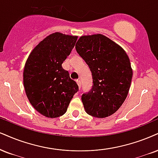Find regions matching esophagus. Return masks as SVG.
I'll return each instance as SVG.
<instances>
[{
    "instance_id": "obj_1",
    "label": "esophagus",
    "mask_w": 158,
    "mask_h": 158,
    "mask_svg": "<svg viewBox=\"0 0 158 158\" xmlns=\"http://www.w3.org/2000/svg\"><path fill=\"white\" fill-rule=\"evenodd\" d=\"M76 82H77V84L78 85L79 89H81V80H77V81H76Z\"/></svg>"
}]
</instances>
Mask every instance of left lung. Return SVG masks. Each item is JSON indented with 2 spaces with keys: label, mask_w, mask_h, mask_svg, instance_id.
<instances>
[{
  "label": "left lung",
  "mask_w": 158,
  "mask_h": 158,
  "mask_svg": "<svg viewBox=\"0 0 158 158\" xmlns=\"http://www.w3.org/2000/svg\"><path fill=\"white\" fill-rule=\"evenodd\" d=\"M75 49L93 79L92 88L81 97L85 112L97 118L114 114L129 92L133 77L129 57L122 47L100 34L81 36Z\"/></svg>",
  "instance_id": "8db88e82"
}]
</instances>
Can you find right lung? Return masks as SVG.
<instances>
[{
    "instance_id": "1",
    "label": "right lung",
    "mask_w": 158,
    "mask_h": 158,
    "mask_svg": "<svg viewBox=\"0 0 158 158\" xmlns=\"http://www.w3.org/2000/svg\"><path fill=\"white\" fill-rule=\"evenodd\" d=\"M77 36L56 32L41 41L29 55L23 84L29 102L39 113L56 118L67 112L78 85L62 64L75 47Z\"/></svg>"
}]
</instances>
